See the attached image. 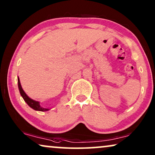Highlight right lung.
I'll list each match as a JSON object with an SVG mask.
<instances>
[{"instance_id":"add662e5","label":"right lung","mask_w":155,"mask_h":155,"mask_svg":"<svg viewBox=\"0 0 155 155\" xmlns=\"http://www.w3.org/2000/svg\"><path fill=\"white\" fill-rule=\"evenodd\" d=\"M18 88H19V90H20L21 96L22 97L23 99H24L25 102L28 104L29 107H31V109L35 110V111H47L48 110L51 109H46V108L41 107L39 101L34 100V99L29 98V97L27 96L26 93L25 92V91L23 90L22 86H21L20 78H19V77H18Z\"/></svg>"}]
</instances>
